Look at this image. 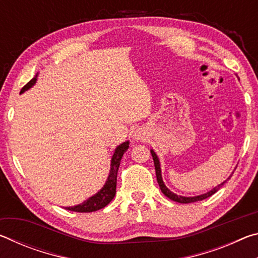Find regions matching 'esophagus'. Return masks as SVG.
Segmentation results:
<instances>
[{"label":"esophagus","mask_w":258,"mask_h":258,"mask_svg":"<svg viewBox=\"0 0 258 258\" xmlns=\"http://www.w3.org/2000/svg\"><path fill=\"white\" fill-rule=\"evenodd\" d=\"M134 139H135V140H140V139H142V138H141V135H140L139 133H135Z\"/></svg>","instance_id":"34e87169"}]
</instances>
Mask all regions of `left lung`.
Wrapping results in <instances>:
<instances>
[{"label": "left lung", "instance_id": "8db88e82", "mask_svg": "<svg viewBox=\"0 0 258 258\" xmlns=\"http://www.w3.org/2000/svg\"><path fill=\"white\" fill-rule=\"evenodd\" d=\"M151 152V156H152V159H154V164H155V169H156V176H157V181H158V184H159V187L160 190L163 194L166 196V197L169 198L171 200H173V202H176V203H181V204H189V203H195V202H200V200H204L206 199L208 197H211V196H213L215 192H217L218 190L221 189L222 185L224 184V183L230 180V177L232 175H230L228 178H226L225 181H223L221 183V184L216 185L215 187H213L212 190L207 191L206 194H203V195H199V196H195V197H184V196H177L176 194H174V192H172L171 190L168 189L167 186L165 185V183L163 181V176H161V168H160V161H159V158L158 156H157L156 152L154 150H150ZM233 174V173H232Z\"/></svg>", "mask_w": 258, "mask_h": 258}]
</instances>
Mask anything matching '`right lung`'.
<instances>
[{
  "label": "right lung",
  "instance_id": "right-lung-1",
  "mask_svg": "<svg viewBox=\"0 0 258 258\" xmlns=\"http://www.w3.org/2000/svg\"><path fill=\"white\" fill-rule=\"evenodd\" d=\"M36 81H37V75L35 76L33 80H30L27 84L21 89L20 93H24L29 89H32V87L36 84ZM128 145H130V141H125L115 149V152H113L110 160V172H109L107 181L97 194L93 195L92 197L87 198L82 204L76 205V206L64 207V208L68 209V211L77 212V213H91V212L99 211V209L106 207L116 195L117 172H118L121 157H123L124 152L128 149Z\"/></svg>",
  "mask_w": 258,
  "mask_h": 258
}]
</instances>
